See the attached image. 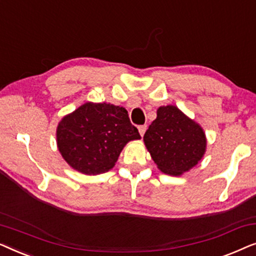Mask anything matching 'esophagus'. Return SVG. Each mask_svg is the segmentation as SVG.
Segmentation results:
<instances>
[{
  "label": "esophagus",
  "instance_id": "34e87169",
  "mask_svg": "<svg viewBox=\"0 0 256 256\" xmlns=\"http://www.w3.org/2000/svg\"><path fill=\"white\" fill-rule=\"evenodd\" d=\"M146 130V124L144 126H140V127H138V132H140V135H141V136L144 135Z\"/></svg>",
  "mask_w": 256,
  "mask_h": 256
}]
</instances>
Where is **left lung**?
<instances>
[{
	"label": "left lung",
	"instance_id": "left-lung-1",
	"mask_svg": "<svg viewBox=\"0 0 256 256\" xmlns=\"http://www.w3.org/2000/svg\"><path fill=\"white\" fill-rule=\"evenodd\" d=\"M143 141L157 168L170 176H182L197 166L208 146L202 126L174 104L158 107Z\"/></svg>",
	"mask_w": 256,
	"mask_h": 256
}]
</instances>
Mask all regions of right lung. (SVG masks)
Returning a JSON list of instances; mask_svg holds the SVG:
<instances>
[{
  "label": "right lung",
  "instance_id": "right-lung-1",
  "mask_svg": "<svg viewBox=\"0 0 256 256\" xmlns=\"http://www.w3.org/2000/svg\"><path fill=\"white\" fill-rule=\"evenodd\" d=\"M57 146L72 169L88 176L113 169L128 142L140 140L124 107L86 102L59 121Z\"/></svg>",
  "mask_w": 256,
  "mask_h": 256
}]
</instances>
